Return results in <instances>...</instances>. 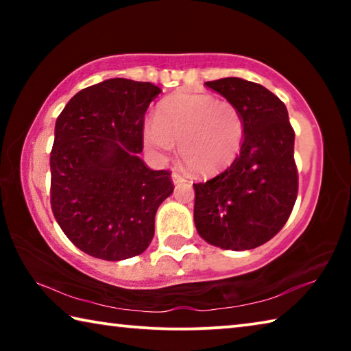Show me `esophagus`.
<instances>
[{
    "mask_svg": "<svg viewBox=\"0 0 351 351\" xmlns=\"http://www.w3.org/2000/svg\"><path fill=\"white\" fill-rule=\"evenodd\" d=\"M171 181H173V184H181L186 180H184V176L178 173V171H173V173H171Z\"/></svg>",
    "mask_w": 351,
    "mask_h": 351,
    "instance_id": "1",
    "label": "esophagus"
}]
</instances>
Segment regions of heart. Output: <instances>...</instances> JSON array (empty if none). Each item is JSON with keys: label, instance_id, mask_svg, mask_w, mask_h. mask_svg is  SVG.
<instances>
[{"label": "heart", "instance_id": "1", "mask_svg": "<svg viewBox=\"0 0 351 351\" xmlns=\"http://www.w3.org/2000/svg\"><path fill=\"white\" fill-rule=\"evenodd\" d=\"M142 136L156 156L164 158L178 144L181 159L195 173L215 175L240 154L245 119L230 100L178 91L159 102Z\"/></svg>", "mask_w": 351, "mask_h": 351}]
</instances>
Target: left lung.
Masks as SVG:
<instances>
[{"mask_svg": "<svg viewBox=\"0 0 351 351\" xmlns=\"http://www.w3.org/2000/svg\"><path fill=\"white\" fill-rule=\"evenodd\" d=\"M206 86L239 106L245 141L230 167L193 184L195 226L209 245L247 251L269 241L294 207V130L285 104L258 83L226 77Z\"/></svg>", "mask_w": 351, "mask_h": 351, "instance_id": "8db88e82", "label": "left lung"}]
</instances>
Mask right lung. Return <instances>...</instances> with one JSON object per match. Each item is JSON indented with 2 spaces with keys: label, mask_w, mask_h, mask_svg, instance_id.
<instances>
[{
  "label": "right lung",
  "mask_w": 351,
  "mask_h": 351,
  "mask_svg": "<svg viewBox=\"0 0 351 351\" xmlns=\"http://www.w3.org/2000/svg\"><path fill=\"white\" fill-rule=\"evenodd\" d=\"M159 93L150 82L108 79L77 93L57 117L51 207L64 235L91 257L144 252L158 207L173 192L170 171L139 158L145 111Z\"/></svg>",
  "instance_id": "add662e5"
}]
</instances>
